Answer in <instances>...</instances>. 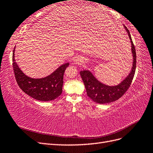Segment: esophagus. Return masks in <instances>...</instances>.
Instances as JSON below:
<instances>
[{
    "label": "esophagus",
    "mask_w": 153,
    "mask_h": 153,
    "mask_svg": "<svg viewBox=\"0 0 153 153\" xmlns=\"http://www.w3.org/2000/svg\"><path fill=\"white\" fill-rule=\"evenodd\" d=\"M82 62H83V59L80 57H78L74 60V63L76 64H81Z\"/></svg>",
    "instance_id": "esophagus-1"
}]
</instances>
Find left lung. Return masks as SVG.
<instances>
[{
  "mask_svg": "<svg viewBox=\"0 0 153 153\" xmlns=\"http://www.w3.org/2000/svg\"><path fill=\"white\" fill-rule=\"evenodd\" d=\"M127 32L131 42V54L133 57L132 66L130 72L119 84L108 85L100 82L89 70L83 69L80 72L82 79L84 82L87 94L94 102L100 104H105L113 102L119 99L126 92L131 85L135 73L136 69V52L131 35L127 27L123 25Z\"/></svg>",
  "mask_w": 153,
  "mask_h": 153,
  "instance_id": "8db88e82",
  "label": "left lung"
}]
</instances>
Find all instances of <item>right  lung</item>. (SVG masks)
I'll list each match as a JSON object with an SVG mask.
<instances>
[{
  "mask_svg": "<svg viewBox=\"0 0 153 153\" xmlns=\"http://www.w3.org/2000/svg\"><path fill=\"white\" fill-rule=\"evenodd\" d=\"M15 47L13 53V67L16 80L20 89L32 98L42 101H52L62 94L64 73L69 63L60 66L50 75L41 78L27 76L15 61Z\"/></svg>",
  "mask_w": 153,
  "mask_h": 153,
  "instance_id": "obj_1",
  "label": "right lung"
}]
</instances>
